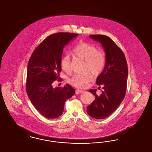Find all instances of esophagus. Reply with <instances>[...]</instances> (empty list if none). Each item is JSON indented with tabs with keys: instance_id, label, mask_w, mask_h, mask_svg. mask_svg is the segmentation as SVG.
I'll use <instances>...</instances> for the list:
<instances>
[{
	"instance_id": "obj_1",
	"label": "esophagus",
	"mask_w": 152,
	"mask_h": 152,
	"mask_svg": "<svg viewBox=\"0 0 152 152\" xmlns=\"http://www.w3.org/2000/svg\"><path fill=\"white\" fill-rule=\"evenodd\" d=\"M83 92H84V91H83V90H79V89H77V90H76V94H81V93H83Z\"/></svg>"
}]
</instances>
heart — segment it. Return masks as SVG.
Segmentation results:
<instances>
[{
	"label": "heart",
	"mask_w": 152,
	"mask_h": 152,
	"mask_svg": "<svg viewBox=\"0 0 152 152\" xmlns=\"http://www.w3.org/2000/svg\"><path fill=\"white\" fill-rule=\"evenodd\" d=\"M75 57L85 62V69L88 70L94 75L100 74L104 69L106 57L105 53L101 50H97L95 46L86 42H80L72 51ZM60 66L66 72H69L71 69L69 56H62L60 60ZM92 79V74L90 72L83 74H75L69 80V83L74 86L84 88L87 86L88 83Z\"/></svg>",
	"instance_id": "1"
}]
</instances>
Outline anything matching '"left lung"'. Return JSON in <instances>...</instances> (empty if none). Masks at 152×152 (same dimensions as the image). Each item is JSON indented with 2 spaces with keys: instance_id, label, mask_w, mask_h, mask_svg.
I'll return each mask as SVG.
<instances>
[{
  "instance_id": "1",
  "label": "left lung",
  "mask_w": 152,
  "mask_h": 152,
  "mask_svg": "<svg viewBox=\"0 0 152 152\" xmlns=\"http://www.w3.org/2000/svg\"><path fill=\"white\" fill-rule=\"evenodd\" d=\"M90 37L101 43L106 53L104 69L96 79L103 89L97 95L96 90H90L95 100L87 107L88 114L97 119H105L113 113L124 98L128 79V64L123 52L110 38L92 34Z\"/></svg>"
}]
</instances>
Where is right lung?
Segmentation results:
<instances>
[{
	"label": "right lung",
	"instance_id": "1",
	"mask_svg": "<svg viewBox=\"0 0 152 152\" xmlns=\"http://www.w3.org/2000/svg\"><path fill=\"white\" fill-rule=\"evenodd\" d=\"M78 34L57 33L48 36L34 50L27 66L26 91L33 106L43 116L55 119L64 112L65 101L75 94L69 84L53 88L60 80L63 48Z\"/></svg>",
	"mask_w": 152,
	"mask_h": 152
}]
</instances>
